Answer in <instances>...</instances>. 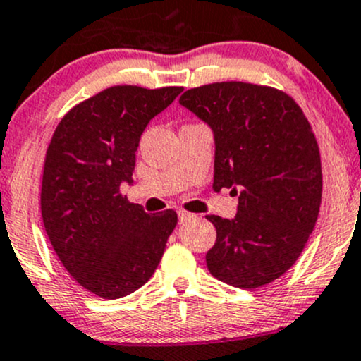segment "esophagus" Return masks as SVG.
Instances as JSON below:
<instances>
[{"mask_svg":"<svg viewBox=\"0 0 361 361\" xmlns=\"http://www.w3.org/2000/svg\"><path fill=\"white\" fill-rule=\"evenodd\" d=\"M177 216H179V221H180V224H184V221L191 220V218L196 216V214H192V213L185 212V209H179V212H177Z\"/></svg>","mask_w":361,"mask_h":361,"instance_id":"esophagus-1","label":"esophagus"}]
</instances>
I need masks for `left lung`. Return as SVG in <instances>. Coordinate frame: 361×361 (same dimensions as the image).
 <instances>
[{"label": "left lung", "mask_w": 361, "mask_h": 361, "mask_svg": "<svg viewBox=\"0 0 361 361\" xmlns=\"http://www.w3.org/2000/svg\"><path fill=\"white\" fill-rule=\"evenodd\" d=\"M179 102L213 129V189L238 196L232 220L206 216L216 228L209 273L237 288L268 285L295 264L319 216L322 165L310 123L288 93L266 85H202Z\"/></svg>", "instance_id": "8db88e82"}]
</instances>
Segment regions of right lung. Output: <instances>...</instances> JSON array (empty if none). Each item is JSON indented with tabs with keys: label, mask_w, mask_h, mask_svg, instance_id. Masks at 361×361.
I'll return each mask as SVG.
<instances>
[{
	"label": "right lung",
	"mask_w": 361,
	"mask_h": 361,
	"mask_svg": "<svg viewBox=\"0 0 361 361\" xmlns=\"http://www.w3.org/2000/svg\"><path fill=\"white\" fill-rule=\"evenodd\" d=\"M182 87L116 85L59 121L44 159L40 212L52 249L75 281L100 298L126 297L152 278L177 213L148 214L121 192L133 182L149 121Z\"/></svg>",
	"instance_id": "obj_1"
}]
</instances>
